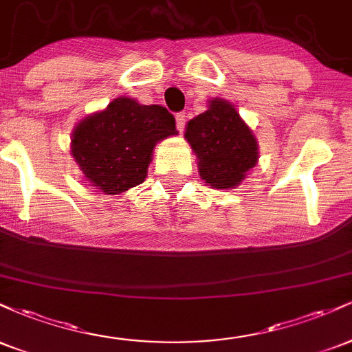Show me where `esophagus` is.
Returning <instances> with one entry per match:
<instances>
[{"instance_id":"obj_1","label":"esophagus","mask_w":352,"mask_h":352,"mask_svg":"<svg viewBox=\"0 0 352 352\" xmlns=\"http://www.w3.org/2000/svg\"><path fill=\"white\" fill-rule=\"evenodd\" d=\"M175 124H177V129H179V132H184L185 124H187V116H185L184 112H179V114L175 116Z\"/></svg>"}]
</instances>
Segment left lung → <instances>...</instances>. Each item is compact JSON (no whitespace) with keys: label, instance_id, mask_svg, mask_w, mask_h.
I'll return each instance as SVG.
<instances>
[{"label":"left lung","instance_id":"8db88e82","mask_svg":"<svg viewBox=\"0 0 352 352\" xmlns=\"http://www.w3.org/2000/svg\"><path fill=\"white\" fill-rule=\"evenodd\" d=\"M185 139L210 187H238L258 162L256 137L228 100H210L204 114L188 120Z\"/></svg>","mask_w":352,"mask_h":352}]
</instances>
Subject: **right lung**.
I'll return each instance as SVG.
<instances>
[{
	"instance_id": "add662e5",
	"label": "right lung",
	"mask_w": 352,
	"mask_h": 352,
	"mask_svg": "<svg viewBox=\"0 0 352 352\" xmlns=\"http://www.w3.org/2000/svg\"><path fill=\"white\" fill-rule=\"evenodd\" d=\"M175 134L165 107L119 98L76 125L71 153L92 187L117 195L142 184L155 144Z\"/></svg>"
}]
</instances>
